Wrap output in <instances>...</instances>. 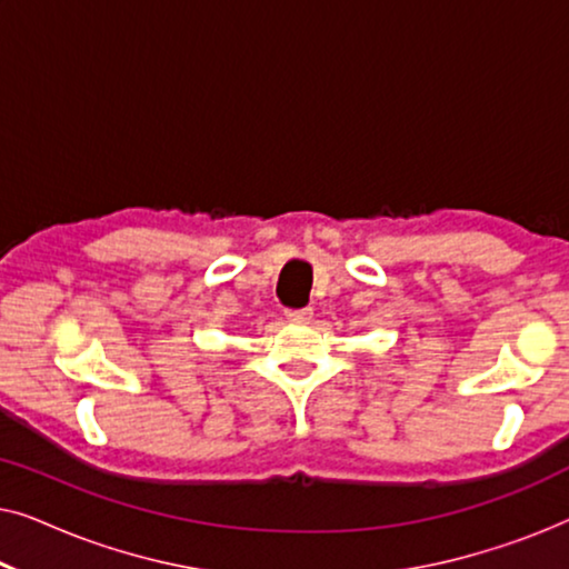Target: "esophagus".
Segmentation results:
<instances>
[{
    "label": "esophagus",
    "instance_id": "34e87169",
    "mask_svg": "<svg viewBox=\"0 0 569 569\" xmlns=\"http://www.w3.org/2000/svg\"><path fill=\"white\" fill-rule=\"evenodd\" d=\"M284 316L295 323H308L313 318V308H287Z\"/></svg>",
    "mask_w": 569,
    "mask_h": 569
}]
</instances>
